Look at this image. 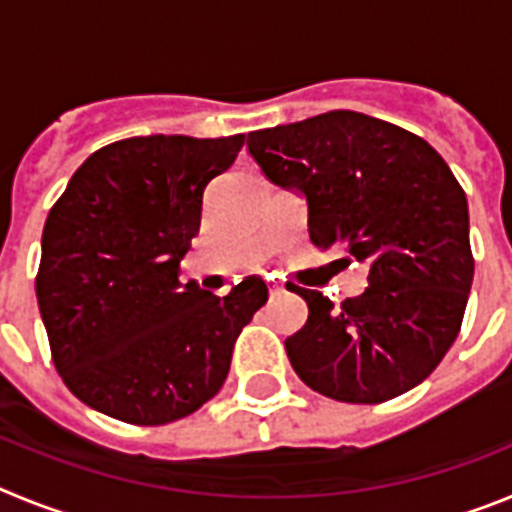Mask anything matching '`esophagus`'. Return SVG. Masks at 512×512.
I'll use <instances>...</instances> for the list:
<instances>
[{
  "instance_id": "34e87169",
  "label": "esophagus",
  "mask_w": 512,
  "mask_h": 512,
  "mask_svg": "<svg viewBox=\"0 0 512 512\" xmlns=\"http://www.w3.org/2000/svg\"><path fill=\"white\" fill-rule=\"evenodd\" d=\"M284 292V287H282V282H271V287H269V297L271 300H274V297H279Z\"/></svg>"
}]
</instances>
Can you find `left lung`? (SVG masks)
Returning a JSON list of instances; mask_svg holds the SVG:
<instances>
[{
    "label": "left lung",
    "instance_id": "left-lung-1",
    "mask_svg": "<svg viewBox=\"0 0 512 512\" xmlns=\"http://www.w3.org/2000/svg\"><path fill=\"white\" fill-rule=\"evenodd\" d=\"M277 187L307 202V233L369 287L336 307L292 287L307 323L284 341L297 377L341 402L374 405L413 390L456 341L474 279L467 194L449 164L392 122L333 110L248 133Z\"/></svg>",
    "mask_w": 512,
    "mask_h": 512
}]
</instances>
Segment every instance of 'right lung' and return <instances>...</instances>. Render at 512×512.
<instances>
[{
    "label": "right lung",
    "mask_w": 512,
    "mask_h": 512,
    "mask_svg": "<svg viewBox=\"0 0 512 512\" xmlns=\"http://www.w3.org/2000/svg\"><path fill=\"white\" fill-rule=\"evenodd\" d=\"M243 135H146L99 148L43 228L35 279L53 364L84 405L133 425L187 418L228 377L235 338L269 300L248 277L215 297L179 282L202 194Z\"/></svg>",
    "instance_id": "add662e5"
}]
</instances>
